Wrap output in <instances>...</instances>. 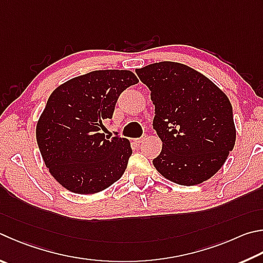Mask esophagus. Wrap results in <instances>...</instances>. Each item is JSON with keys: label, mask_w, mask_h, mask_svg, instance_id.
Returning a JSON list of instances; mask_svg holds the SVG:
<instances>
[{"label": "esophagus", "mask_w": 263, "mask_h": 263, "mask_svg": "<svg viewBox=\"0 0 263 263\" xmlns=\"http://www.w3.org/2000/svg\"><path fill=\"white\" fill-rule=\"evenodd\" d=\"M146 140V136H142L141 138H138V139H135V141L137 142V144H142V142H144Z\"/></svg>", "instance_id": "34e87169"}]
</instances>
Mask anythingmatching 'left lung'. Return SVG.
<instances>
[{
  "instance_id": "1",
  "label": "left lung",
  "mask_w": 263,
  "mask_h": 263,
  "mask_svg": "<svg viewBox=\"0 0 263 263\" xmlns=\"http://www.w3.org/2000/svg\"><path fill=\"white\" fill-rule=\"evenodd\" d=\"M155 106L153 127L162 141L153 160L176 184H201L217 173L236 142L232 106L206 76L176 62L137 69Z\"/></svg>"
}]
</instances>
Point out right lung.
Here are the masks:
<instances>
[{"label": "right lung", "mask_w": 263, "mask_h": 263, "mask_svg": "<svg viewBox=\"0 0 263 263\" xmlns=\"http://www.w3.org/2000/svg\"><path fill=\"white\" fill-rule=\"evenodd\" d=\"M139 83L128 70H97L59 86L36 124L45 164L59 183L78 194L101 192L122 177L132 154L126 138H106L123 90Z\"/></svg>", "instance_id": "1"}]
</instances>
